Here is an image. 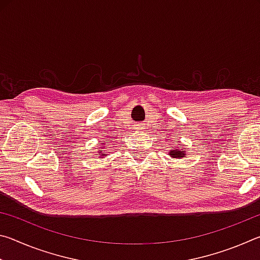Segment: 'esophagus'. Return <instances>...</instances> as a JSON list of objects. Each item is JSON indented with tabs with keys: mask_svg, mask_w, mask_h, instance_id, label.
<instances>
[{
	"mask_svg": "<svg viewBox=\"0 0 260 260\" xmlns=\"http://www.w3.org/2000/svg\"><path fill=\"white\" fill-rule=\"evenodd\" d=\"M134 128H135V129H138V131H140V129H142V128H143V126L141 125V124H136Z\"/></svg>",
	"mask_w": 260,
	"mask_h": 260,
	"instance_id": "obj_1",
	"label": "esophagus"
}]
</instances>
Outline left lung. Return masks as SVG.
<instances>
[{"label": "left lung", "instance_id": "obj_1", "mask_svg": "<svg viewBox=\"0 0 260 260\" xmlns=\"http://www.w3.org/2000/svg\"><path fill=\"white\" fill-rule=\"evenodd\" d=\"M170 155L171 157H174V158H181L184 156V153L181 150H179V149H175V150H172L170 152Z\"/></svg>", "mask_w": 260, "mask_h": 260}]
</instances>
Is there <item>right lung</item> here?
<instances>
[{
	"mask_svg": "<svg viewBox=\"0 0 260 260\" xmlns=\"http://www.w3.org/2000/svg\"><path fill=\"white\" fill-rule=\"evenodd\" d=\"M103 150H100V153H99V155H101V156H102V155H107V153H104V152H102Z\"/></svg>",
	"mask_w": 260,
	"mask_h": 260,
	"instance_id": "right-lung-1",
	"label": "right lung"
}]
</instances>
